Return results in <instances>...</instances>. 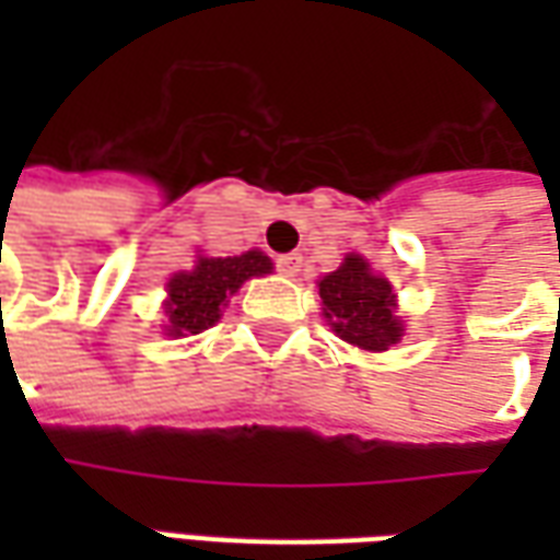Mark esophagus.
Segmentation results:
<instances>
[{
  "instance_id": "obj_1",
  "label": "esophagus",
  "mask_w": 560,
  "mask_h": 560,
  "mask_svg": "<svg viewBox=\"0 0 560 560\" xmlns=\"http://www.w3.org/2000/svg\"><path fill=\"white\" fill-rule=\"evenodd\" d=\"M276 267H279L281 276H296L300 267H303V257L300 255H279L276 257Z\"/></svg>"
}]
</instances>
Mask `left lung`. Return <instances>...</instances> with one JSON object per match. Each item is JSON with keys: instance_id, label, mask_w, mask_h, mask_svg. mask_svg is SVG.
I'll list each match as a JSON object with an SVG mask.
<instances>
[{"instance_id": "1", "label": "left lung", "mask_w": 560, "mask_h": 560, "mask_svg": "<svg viewBox=\"0 0 560 560\" xmlns=\"http://www.w3.org/2000/svg\"><path fill=\"white\" fill-rule=\"evenodd\" d=\"M324 315L336 336L363 351H387L401 339V320L393 315V288L375 276L360 255H348L336 272L317 281Z\"/></svg>"}]
</instances>
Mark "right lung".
Listing matches in <instances>:
<instances>
[{"mask_svg":"<svg viewBox=\"0 0 560 560\" xmlns=\"http://www.w3.org/2000/svg\"><path fill=\"white\" fill-rule=\"evenodd\" d=\"M272 264L264 252L236 257H200L191 272H176L167 281V332L195 336L221 317V305L252 276H267Z\"/></svg>","mask_w":560,"mask_h":560,"instance_id":"1","label":"right lung"}]
</instances>
